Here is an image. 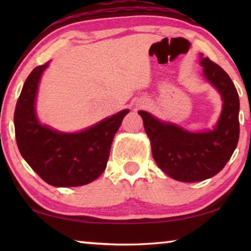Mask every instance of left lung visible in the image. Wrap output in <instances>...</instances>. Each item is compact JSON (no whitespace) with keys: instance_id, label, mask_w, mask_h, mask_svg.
Segmentation results:
<instances>
[{"instance_id":"8db88e82","label":"left lung","mask_w":251,"mask_h":251,"mask_svg":"<svg viewBox=\"0 0 251 251\" xmlns=\"http://www.w3.org/2000/svg\"><path fill=\"white\" fill-rule=\"evenodd\" d=\"M203 76L217 88L224 100L220 117L212 130L192 133L172 123L157 120L139 110L151 139L158 167L174 179L201 181L217 175L230 159L239 139V96L222 67L201 55Z\"/></svg>"}]
</instances>
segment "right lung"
<instances>
[{
    "instance_id": "obj_1",
    "label": "right lung",
    "mask_w": 251,
    "mask_h": 251,
    "mask_svg": "<svg viewBox=\"0 0 251 251\" xmlns=\"http://www.w3.org/2000/svg\"><path fill=\"white\" fill-rule=\"evenodd\" d=\"M48 66L49 62L31 72L16 103L14 126L19 151L33 171L50 185L90 184L105 171L114 136L129 109L78 133H61L40 124L35 100L41 75Z\"/></svg>"
}]
</instances>
